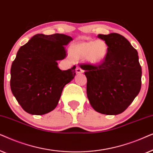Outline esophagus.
<instances>
[{
  "label": "esophagus",
  "mask_w": 153,
  "mask_h": 153,
  "mask_svg": "<svg viewBox=\"0 0 153 153\" xmlns=\"http://www.w3.org/2000/svg\"><path fill=\"white\" fill-rule=\"evenodd\" d=\"M76 74H81V73L83 72V70L80 68V67H77L76 68Z\"/></svg>",
  "instance_id": "obj_1"
}]
</instances>
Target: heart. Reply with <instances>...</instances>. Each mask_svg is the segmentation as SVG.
<instances>
[{"label": "heart", "instance_id": "b5f03b06", "mask_svg": "<svg viewBox=\"0 0 153 153\" xmlns=\"http://www.w3.org/2000/svg\"><path fill=\"white\" fill-rule=\"evenodd\" d=\"M70 53L73 59L85 58L90 63L98 65L106 57L108 46L102 39L83 42L73 45L70 49Z\"/></svg>", "mask_w": 153, "mask_h": 153}]
</instances>
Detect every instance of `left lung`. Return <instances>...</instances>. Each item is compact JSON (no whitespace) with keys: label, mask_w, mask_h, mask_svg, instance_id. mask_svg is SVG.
<instances>
[{"label":"left lung","mask_w":153,"mask_h":153,"mask_svg":"<svg viewBox=\"0 0 153 153\" xmlns=\"http://www.w3.org/2000/svg\"><path fill=\"white\" fill-rule=\"evenodd\" d=\"M108 53L97 65L81 64L87 78V96L96 111L106 115L123 113L139 93L141 67L137 51L118 33L98 35Z\"/></svg>","instance_id":"8db88e82"}]
</instances>
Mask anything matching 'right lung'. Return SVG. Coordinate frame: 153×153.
Here are the masks:
<instances>
[{"mask_svg":"<svg viewBox=\"0 0 153 153\" xmlns=\"http://www.w3.org/2000/svg\"><path fill=\"white\" fill-rule=\"evenodd\" d=\"M70 36L37 34L20 47L10 70L12 93L23 109L43 115L56 107L65 85L76 75L73 66L61 70L57 60L66 57L65 46Z\"/></svg>","mask_w":153,"mask_h":153,"instance_id":"1","label":"right lung"}]
</instances>
